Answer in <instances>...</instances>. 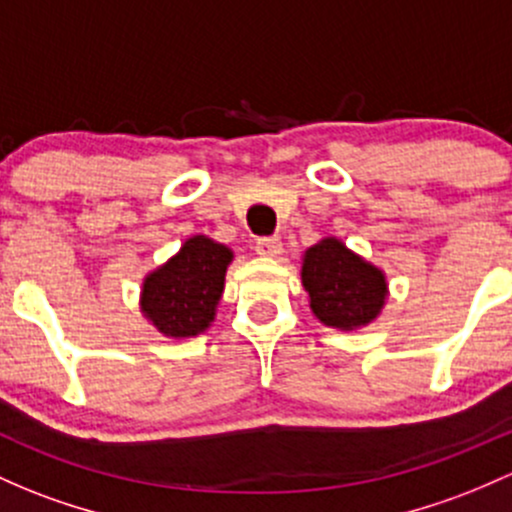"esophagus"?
Returning <instances> with one entry per match:
<instances>
[{"mask_svg": "<svg viewBox=\"0 0 512 512\" xmlns=\"http://www.w3.org/2000/svg\"><path fill=\"white\" fill-rule=\"evenodd\" d=\"M282 240L279 238H260L255 242V252L260 257H277L282 255Z\"/></svg>", "mask_w": 512, "mask_h": 512, "instance_id": "34e87169", "label": "esophagus"}]
</instances>
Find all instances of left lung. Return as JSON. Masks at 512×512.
I'll return each instance as SVG.
<instances>
[{"instance_id": "1", "label": "left lung", "mask_w": 512, "mask_h": 512, "mask_svg": "<svg viewBox=\"0 0 512 512\" xmlns=\"http://www.w3.org/2000/svg\"><path fill=\"white\" fill-rule=\"evenodd\" d=\"M299 274L311 314L338 331H358L373 324L390 297L387 274L333 235L306 247Z\"/></svg>"}]
</instances>
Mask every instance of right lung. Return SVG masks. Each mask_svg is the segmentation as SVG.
Segmentation results:
<instances>
[{
  "mask_svg": "<svg viewBox=\"0 0 512 512\" xmlns=\"http://www.w3.org/2000/svg\"><path fill=\"white\" fill-rule=\"evenodd\" d=\"M233 250L208 235H191L176 255L142 279L139 311L161 336L193 338L215 321Z\"/></svg>",
  "mask_w": 512,
  "mask_h": 512,
  "instance_id": "1",
  "label": "right lung"
}]
</instances>
